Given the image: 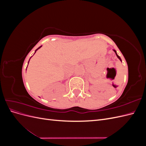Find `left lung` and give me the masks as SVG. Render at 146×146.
<instances>
[{"label": "left lung", "instance_id": "left-lung-1", "mask_svg": "<svg viewBox=\"0 0 146 146\" xmlns=\"http://www.w3.org/2000/svg\"><path fill=\"white\" fill-rule=\"evenodd\" d=\"M114 52H115V53H116V55H117V58H119V60H120L121 61V58H120V57H119V55H117V54H116V50H114Z\"/></svg>", "mask_w": 146, "mask_h": 146}]
</instances>
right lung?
I'll use <instances>...</instances> for the list:
<instances>
[{
    "label": "right lung",
    "instance_id": "1",
    "mask_svg": "<svg viewBox=\"0 0 146 146\" xmlns=\"http://www.w3.org/2000/svg\"><path fill=\"white\" fill-rule=\"evenodd\" d=\"M41 47V46H40V47H38V48H37V49H36V50H38V48H40V47ZM36 51H35V52H36ZM29 61H30V60H29ZM28 64H29V63H28Z\"/></svg>",
    "mask_w": 146,
    "mask_h": 146
}]
</instances>
